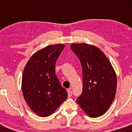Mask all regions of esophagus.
I'll return each instance as SVG.
<instances>
[{"instance_id":"esophagus-1","label":"esophagus","mask_w":132,"mask_h":132,"mask_svg":"<svg viewBox=\"0 0 132 132\" xmlns=\"http://www.w3.org/2000/svg\"><path fill=\"white\" fill-rule=\"evenodd\" d=\"M67 93H68V97H71V95H72V91L70 89H68L67 90Z\"/></svg>"}]
</instances>
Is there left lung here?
<instances>
[{"label": "left lung", "instance_id": "obj_1", "mask_svg": "<svg viewBox=\"0 0 132 132\" xmlns=\"http://www.w3.org/2000/svg\"><path fill=\"white\" fill-rule=\"evenodd\" d=\"M70 47L82 67V93L76 102L89 117H100L115 98L116 74L109 59L97 47L85 43L72 44Z\"/></svg>", "mask_w": 132, "mask_h": 132}]
</instances>
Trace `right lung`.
<instances>
[{
  "instance_id": "obj_1",
  "label": "right lung",
  "mask_w": 132,
  "mask_h": 132,
  "mask_svg": "<svg viewBox=\"0 0 132 132\" xmlns=\"http://www.w3.org/2000/svg\"><path fill=\"white\" fill-rule=\"evenodd\" d=\"M65 45H50L28 61L22 76L21 89L27 104L40 117L52 114L66 100L67 90L55 74V64Z\"/></svg>"
}]
</instances>
